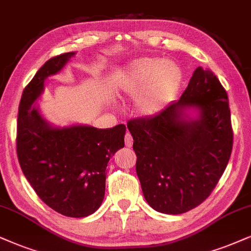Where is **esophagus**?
<instances>
[{
  "label": "esophagus",
  "mask_w": 251,
  "mask_h": 251,
  "mask_svg": "<svg viewBox=\"0 0 251 251\" xmlns=\"http://www.w3.org/2000/svg\"><path fill=\"white\" fill-rule=\"evenodd\" d=\"M125 145L127 146V147H132V145H133V138L129 132L126 133V135H125Z\"/></svg>",
  "instance_id": "esophagus-1"
}]
</instances>
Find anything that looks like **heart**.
<instances>
[{"label": "heart", "instance_id": "1", "mask_svg": "<svg viewBox=\"0 0 251 251\" xmlns=\"http://www.w3.org/2000/svg\"><path fill=\"white\" fill-rule=\"evenodd\" d=\"M183 72L176 62L157 58H142L119 73L116 85L124 96L136 98L140 115H154L178 94Z\"/></svg>", "mask_w": 251, "mask_h": 251}]
</instances>
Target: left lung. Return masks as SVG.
I'll return each mask as SVG.
<instances>
[{
	"mask_svg": "<svg viewBox=\"0 0 251 251\" xmlns=\"http://www.w3.org/2000/svg\"><path fill=\"white\" fill-rule=\"evenodd\" d=\"M146 201L182 214L211 195L229 161L233 131L227 93L210 69L198 67L177 102L127 123Z\"/></svg>",
	"mask_w": 251,
	"mask_h": 251,
	"instance_id": "8db88e82",
	"label": "left lung"
}]
</instances>
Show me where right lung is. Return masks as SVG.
Instances as JSON below:
<instances>
[{
  "instance_id": "add662e5",
  "label": "right lung",
  "mask_w": 251,
  "mask_h": 251,
  "mask_svg": "<svg viewBox=\"0 0 251 251\" xmlns=\"http://www.w3.org/2000/svg\"><path fill=\"white\" fill-rule=\"evenodd\" d=\"M75 54L50 59L24 89L18 109L17 155L24 176L41 201L66 217L84 218L102 205L107 163L125 145L126 126H55L41 115L36 102L45 80L62 71Z\"/></svg>"
}]
</instances>
